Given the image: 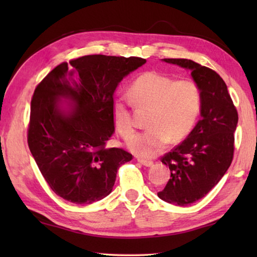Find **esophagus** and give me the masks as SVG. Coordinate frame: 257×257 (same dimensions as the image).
<instances>
[{"instance_id":"1","label":"esophagus","mask_w":257,"mask_h":257,"mask_svg":"<svg viewBox=\"0 0 257 257\" xmlns=\"http://www.w3.org/2000/svg\"><path fill=\"white\" fill-rule=\"evenodd\" d=\"M137 161L139 163H142L143 165H145V167H152V165H153V161H151V160H145V159L138 158Z\"/></svg>"}]
</instances>
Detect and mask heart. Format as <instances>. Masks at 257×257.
Masks as SVG:
<instances>
[{"instance_id": "obj_1", "label": "heart", "mask_w": 257, "mask_h": 257, "mask_svg": "<svg viewBox=\"0 0 257 257\" xmlns=\"http://www.w3.org/2000/svg\"><path fill=\"white\" fill-rule=\"evenodd\" d=\"M130 95L137 108H150L149 130L129 142V149L138 156L153 158L172 139L179 142L191 133L202 111L203 97L194 80L179 79L158 71H147L130 85ZM113 120L118 133L129 139L136 132L132 102L115 98L112 104Z\"/></svg>"}]
</instances>
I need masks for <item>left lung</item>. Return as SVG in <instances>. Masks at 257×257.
I'll list each match as a JSON object with an SVG mask.
<instances>
[{"label":"left lung","mask_w":257,"mask_h":257,"mask_svg":"<svg viewBox=\"0 0 257 257\" xmlns=\"http://www.w3.org/2000/svg\"><path fill=\"white\" fill-rule=\"evenodd\" d=\"M163 61L189 69L203 97L201 120L181 144L161 158L171 176L158 196L175 205L187 206L205 196L231 164L238 112L227 85L214 70L193 60Z\"/></svg>","instance_id":"1"}]
</instances>
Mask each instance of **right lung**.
Instances as JSON below:
<instances>
[{
	"instance_id": "right-lung-1",
	"label": "right lung",
	"mask_w": 257,
	"mask_h": 257,
	"mask_svg": "<svg viewBox=\"0 0 257 257\" xmlns=\"http://www.w3.org/2000/svg\"><path fill=\"white\" fill-rule=\"evenodd\" d=\"M146 63L136 56L85 55L55 67L35 88L30 104L29 150L50 188L66 201L90 204L107 196L122 149H106L114 133L112 104L119 82ZM73 105L61 110L58 102Z\"/></svg>"
}]
</instances>
